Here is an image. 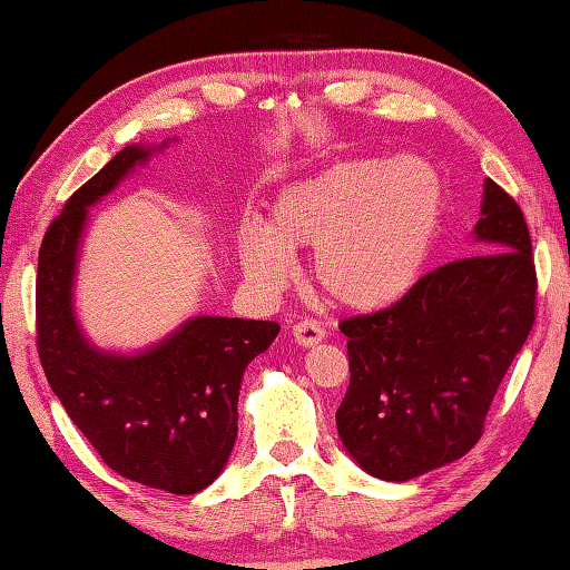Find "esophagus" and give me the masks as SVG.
Listing matches in <instances>:
<instances>
[{
  "label": "esophagus",
  "mask_w": 570,
  "mask_h": 570,
  "mask_svg": "<svg viewBox=\"0 0 570 570\" xmlns=\"http://www.w3.org/2000/svg\"><path fill=\"white\" fill-rule=\"evenodd\" d=\"M294 340L302 346H314L324 340V326L316 320H304L294 324Z\"/></svg>",
  "instance_id": "1"
}]
</instances>
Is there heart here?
Wrapping results in <instances>:
<instances>
[{"instance_id":"1","label":"heart","mask_w":570,"mask_h":570,"mask_svg":"<svg viewBox=\"0 0 570 570\" xmlns=\"http://www.w3.org/2000/svg\"><path fill=\"white\" fill-rule=\"evenodd\" d=\"M442 198L438 170L424 160L336 163L278 193L266 230H240V262L250 282L274 288L292 272L288 250L314 246L322 292L374 312L417 282L438 238Z\"/></svg>"}]
</instances>
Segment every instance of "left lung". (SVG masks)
<instances>
[{"label": "left lung", "mask_w": 570, "mask_h": 570, "mask_svg": "<svg viewBox=\"0 0 570 570\" xmlns=\"http://www.w3.org/2000/svg\"><path fill=\"white\" fill-rule=\"evenodd\" d=\"M475 238L485 254L442 264L392 306L340 324L350 387L336 430L374 478L412 480L475 448L533 330L538 276L528 224L490 178Z\"/></svg>", "instance_id": "left-lung-1"}]
</instances>
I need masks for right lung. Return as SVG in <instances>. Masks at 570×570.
Here are the masks:
<instances>
[{
	"label": "right lung",
	"instance_id": "add662e5",
	"mask_svg": "<svg viewBox=\"0 0 570 570\" xmlns=\"http://www.w3.org/2000/svg\"><path fill=\"white\" fill-rule=\"evenodd\" d=\"M148 156V148H122L47 228L37 262V352L57 400L105 465L148 488L193 495L224 470L238 432L240 377L272 346L278 324L196 316L135 356L85 342L72 276L88 206Z\"/></svg>",
	"mask_w": 570,
	"mask_h": 570
}]
</instances>
